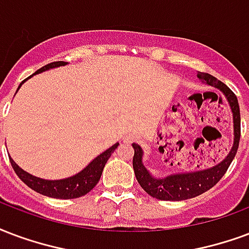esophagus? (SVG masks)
Segmentation results:
<instances>
[{
  "instance_id": "esophagus-1",
  "label": "esophagus",
  "mask_w": 249,
  "mask_h": 249,
  "mask_svg": "<svg viewBox=\"0 0 249 249\" xmlns=\"http://www.w3.org/2000/svg\"><path fill=\"white\" fill-rule=\"evenodd\" d=\"M124 140H125V142H132V141H133V136H126Z\"/></svg>"
}]
</instances>
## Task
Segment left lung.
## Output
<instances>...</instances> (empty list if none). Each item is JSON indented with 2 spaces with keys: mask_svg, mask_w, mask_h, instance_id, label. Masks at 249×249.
Listing matches in <instances>:
<instances>
[{
  "mask_svg": "<svg viewBox=\"0 0 249 249\" xmlns=\"http://www.w3.org/2000/svg\"><path fill=\"white\" fill-rule=\"evenodd\" d=\"M198 78L204 83L215 88H219L230 103L233 116V146L227 157L220 163L210 169L194 171V173H182L173 174L165 178H154L149 174L142 163V149L137 143H132L134 149L133 169L140 186L150 196L160 200H185L203 194L216 185L231 165L236 156L239 141H240V108L236 95L223 82L207 72H198Z\"/></svg>",
  "mask_w": 249,
  "mask_h": 249,
  "instance_id": "left-lung-1",
  "label": "left lung"
}]
</instances>
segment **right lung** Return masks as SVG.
Listing matches in <instances>:
<instances>
[{"label": "right lung", "mask_w": 249, "mask_h": 249, "mask_svg": "<svg viewBox=\"0 0 249 249\" xmlns=\"http://www.w3.org/2000/svg\"><path fill=\"white\" fill-rule=\"evenodd\" d=\"M64 64L67 63L62 62V60L53 62V63L46 64L42 68H39L38 71H36V73L43 72L49 68L59 67V66H64ZM22 83L19 84V87L22 86ZM117 146H119V143H115L108 150L101 153L100 156H97L87 167H84L76 176L70 177V178H66V179H59V181H46V179H42V178H38V177L31 176L25 170H22L12 158H9V160H10V163H12L16 174L19 177V179L34 191L42 195H46V196L58 198V199H73V198H79V196L86 195L97 185V182L100 181L101 173H103V169L106 166L108 158L110 157L112 153L115 152Z\"/></svg>", "instance_id": "add662e5"}]
</instances>
